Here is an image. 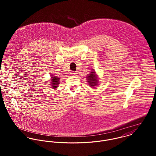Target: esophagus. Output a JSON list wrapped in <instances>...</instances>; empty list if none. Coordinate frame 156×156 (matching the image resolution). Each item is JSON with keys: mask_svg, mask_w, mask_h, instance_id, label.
<instances>
[{"mask_svg": "<svg viewBox=\"0 0 156 156\" xmlns=\"http://www.w3.org/2000/svg\"><path fill=\"white\" fill-rule=\"evenodd\" d=\"M71 74L74 76V75H76V74H77V73H76V71H71Z\"/></svg>", "mask_w": 156, "mask_h": 156, "instance_id": "esophagus-1", "label": "esophagus"}]
</instances>
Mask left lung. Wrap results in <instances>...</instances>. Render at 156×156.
<instances>
[{
	"label": "left lung",
	"mask_w": 156,
	"mask_h": 156,
	"mask_svg": "<svg viewBox=\"0 0 156 156\" xmlns=\"http://www.w3.org/2000/svg\"><path fill=\"white\" fill-rule=\"evenodd\" d=\"M87 80L89 83V85L90 87H95V85L97 83V77L95 75V72L94 71H92L89 76H87Z\"/></svg>",
	"instance_id": "left-lung-1"
}]
</instances>
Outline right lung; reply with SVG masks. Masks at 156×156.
<instances>
[{
  "instance_id": "right-lung-1",
  "label": "right lung",
  "mask_w": 156,
  "mask_h": 156,
  "mask_svg": "<svg viewBox=\"0 0 156 156\" xmlns=\"http://www.w3.org/2000/svg\"><path fill=\"white\" fill-rule=\"evenodd\" d=\"M51 85L52 86V87L55 89V88H56L58 86V85L59 84V78H58V77H56V76H54V77H51Z\"/></svg>"
}]
</instances>
